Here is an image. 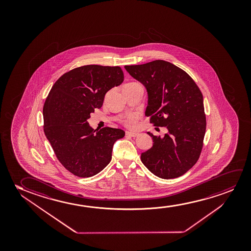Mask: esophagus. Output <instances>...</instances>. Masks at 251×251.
I'll return each mask as SVG.
<instances>
[{
    "label": "esophagus",
    "instance_id": "1",
    "mask_svg": "<svg viewBox=\"0 0 251 251\" xmlns=\"http://www.w3.org/2000/svg\"><path fill=\"white\" fill-rule=\"evenodd\" d=\"M137 133L129 132V131H127V132H126V135H127V136H131V137H136V136H137Z\"/></svg>",
    "mask_w": 251,
    "mask_h": 251
}]
</instances>
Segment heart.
I'll return each mask as SVG.
<instances>
[{
	"label": "heart",
	"instance_id": "heart-1",
	"mask_svg": "<svg viewBox=\"0 0 251 251\" xmlns=\"http://www.w3.org/2000/svg\"><path fill=\"white\" fill-rule=\"evenodd\" d=\"M136 116L134 115H129L128 117L124 120V124L127 127H134L135 124H136Z\"/></svg>",
	"mask_w": 251,
	"mask_h": 251
}]
</instances>
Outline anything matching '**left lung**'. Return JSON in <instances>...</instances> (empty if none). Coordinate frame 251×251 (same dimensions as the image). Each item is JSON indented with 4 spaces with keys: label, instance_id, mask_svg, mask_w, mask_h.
Listing matches in <instances>:
<instances>
[{
    "label": "left lung",
    "instance_id": "obj_1",
    "mask_svg": "<svg viewBox=\"0 0 251 251\" xmlns=\"http://www.w3.org/2000/svg\"><path fill=\"white\" fill-rule=\"evenodd\" d=\"M124 68L147 89L145 115L151 117L150 124L167 128L163 137L148 132L153 144L141 153V161L160 178L183 175L202 149L206 125L202 93L185 71L171 62L156 60Z\"/></svg>",
    "mask_w": 251,
    "mask_h": 251
}]
</instances>
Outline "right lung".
<instances>
[{"label":"right lung","instance_id":"add662e5","mask_svg":"<svg viewBox=\"0 0 251 251\" xmlns=\"http://www.w3.org/2000/svg\"><path fill=\"white\" fill-rule=\"evenodd\" d=\"M120 67L86 65L65 73L52 86L43 109L44 131L56 158L69 172L90 177L106 167L120 128L94 130L87 120L103 105L105 93L124 81Z\"/></svg>","mask_w":251,"mask_h":251}]
</instances>
